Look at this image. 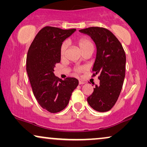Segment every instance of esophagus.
I'll return each instance as SVG.
<instances>
[{"label": "esophagus", "mask_w": 147, "mask_h": 147, "mask_svg": "<svg viewBox=\"0 0 147 147\" xmlns=\"http://www.w3.org/2000/svg\"><path fill=\"white\" fill-rule=\"evenodd\" d=\"M85 84V82H82V81H80V80L79 81V84H80V85H82V84Z\"/></svg>", "instance_id": "1"}]
</instances>
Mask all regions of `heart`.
<instances>
[{"mask_svg":"<svg viewBox=\"0 0 147 147\" xmlns=\"http://www.w3.org/2000/svg\"><path fill=\"white\" fill-rule=\"evenodd\" d=\"M78 45L81 51H84L88 49H93V44H92V41H90L89 39L86 37H82L78 40L77 41ZM68 47V43L67 41H64L63 43L61 44V47H60V55L61 57H63L65 55L66 50L67 49ZM85 69L84 67H78L76 68V70L78 72H82Z\"/></svg>","mask_w":147,"mask_h":147,"instance_id":"b5f03b06","label":"heart"}]
</instances>
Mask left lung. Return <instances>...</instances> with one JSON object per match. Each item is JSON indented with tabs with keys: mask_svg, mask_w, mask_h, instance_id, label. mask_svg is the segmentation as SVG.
Wrapping results in <instances>:
<instances>
[{
	"mask_svg": "<svg viewBox=\"0 0 147 147\" xmlns=\"http://www.w3.org/2000/svg\"><path fill=\"white\" fill-rule=\"evenodd\" d=\"M89 35L96 46L92 70L99 76L100 84L87 98L89 105L98 112H107L113 107L121 92L125 77L126 55L123 47L112 32L92 27L79 31Z\"/></svg>",
	"mask_w": 147,
	"mask_h": 147,
	"instance_id": "left-lung-1",
	"label": "left lung"
}]
</instances>
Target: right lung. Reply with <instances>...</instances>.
Listing matches in <instances>:
<instances>
[{
  "mask_svg": "<svg viewBox=\"0 0 147 147\" xmlns=\"http://www.w3.org/2000/svg\"><path fill=\"white\" fill-rule=\"evenodd\" d=\"M76 31L44 27L35 36L28 50L26 69L33 94L39 105L51 113L59 112L67 106L78 85L76 78L61 80L53 72L55 63L61 60L62 43Z\"/></svg>",
  "mask_w": 147,
  "mask_h": 147,
  "instance_id": "right-lung-1",
  "label": "right lung"
}]
</instances>
